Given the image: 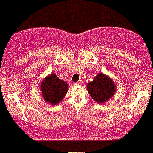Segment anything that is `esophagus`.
I'll return each instance as SVG.
<instances>
[{
  "label": "esophagus",
  "instance_id": "obj_1",
  "mask_svg": "<svg viewBox=\"0 0 153 153\" xmlns=\"http://www.w3.org/2000/svg\"><path fill=\"white\" fill-rule=\"evenodd\" d=\"M82 80H78L77 82H76L75 83V84L76 85H81V84H82Z\"/></svg>",
  "mask_w": 153,
  "mask_h": 153
}]
</instances>
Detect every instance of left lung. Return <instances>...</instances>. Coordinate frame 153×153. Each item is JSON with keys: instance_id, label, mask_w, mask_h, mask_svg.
<instances>
[{"instance_id": "obj_1", "label": "left lung", "mask_w": 153, "mask_h": 153, "mask_svg": "<svg viewBox=\"0 0 153 153\" xmlns=\"http://www.w3.org/2000/svg\"><path fill=\"white\" fill-rule=\"evenodd\" d=\"M88 91L96 102L105 103L116 91V85L109 76L98 73L91 82L87 85Z\"/></svg>"}]
</instances>
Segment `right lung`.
<instances>
[{"mask_svg":"<svg viewBox=\"0 0 153 153\" xmlns=\"http://www.w3.org/2000/svg\"><path fill=\"white\" fill-rule=\"evenodd\" d=\"M68 84L61 80L54 73H51L44 78L40 89L44 100L50 104H58L64 99L68 91Z\"/></svg>","mask_w":153,"mask_h":153,"instance_id":"right-lung-1","label":"right lung"}]
</instances>
